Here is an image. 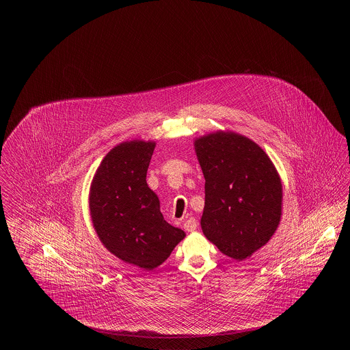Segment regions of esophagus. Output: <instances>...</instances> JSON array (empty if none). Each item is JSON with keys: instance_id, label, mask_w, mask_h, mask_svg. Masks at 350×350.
<instances>
[{"instance_id": "34e87169", "label": "esophagus", "mask_w": 350, "mask_h": 350, "mask_svg": "<svg viewBox=\"0 0 350 350\" xmlns=\"http://www.w3.org/2000/svg\"><path fill=\"white\" fill-rule=\"evenodd\" d=\"M197 228H198V224H197L196 218H189L185 221V229L187 232H194V230H197Z\"/></svg>"}]
</instances>
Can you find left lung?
<instances>
[{
    "label": "left lung",
    "instance_id": "1",
    "mask_svg": "<svg viewBox=\"0 0 350 350\" xmlns=\"http://www.w3.org/2000/svg\"><path fill=\"white\" fill-rule=\"evenodd\" d=\"M204 176L203 234L224 254L244 260L273 236L282 182L267 153L248 137L217 132L196 140Z\"/></svg>",
    "mask_w": 350,
    "mask_h": 350
}]
</instances>
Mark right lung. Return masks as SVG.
<instances>
[{
    "instance_id": "add662e5",
    "label": "right lung",
    "mask_w": 350,
    "mask_h": 350,
    "mask_svg": "<svg viewBox=\"0 0 350 350\" xmlns=\"http://www.w3.org/2000/svg\"><path fill=\"white\" fill-rule=\"evenodd\" d=\"M153 150L154 143L140 140L114 147L100 161L90 189V214L100 243L146 271L164 262L186 236L164 219L147 185Z\"/></svg>"
}]
</instances>
